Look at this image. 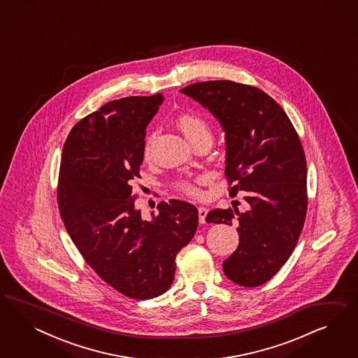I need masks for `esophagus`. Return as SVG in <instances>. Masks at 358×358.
I'll use <instances>...</instances> for the list:
<instances>
[{
  "label": "esophagus",
  "mask_w": 358,
  "mask_h": 358,
  "mask_svg": "<svg viewBox=\"0 0 358 358\" xmlns=\"http://www.w3.org/2000/svg\"><path fill=\"white\" fill-rule=\"evenodd\" d=\"M198 217H199V223H202V224H205V223H206V207H199V208H198Z\"/></svg>",
  "instance_id": "esophagus-1"
}]
</instances>
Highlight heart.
<instances>
[{"label": "heart", "instance_id": "1", "mask_svg": "<svg viewBox=\"0 0 358 358\" xmlns=\"http://www.w3.org/2000/svg\"><path fill=\"white\" fill-rule=\"evenodd\" d=\"M177 122H178L180 129L182 130V132L186 135V138L190 141H195V139L199 138V136H205V135L210 136V129H208V126H207L206 120H203V118H202L201 115H198V114H184V115H181V117L178 118ZM153 139H155V134L150 135V136L147 138L145 143H144L143 153H144L145 157H148L150 153H151ZM180 187H181L182 190H185V192H187L189 194H198V193H199V192H198V187H196L194 184L189 182V181L181 182Z\"/></svg>", "mask_w": 358, "mask_h": 358}]
</instances>
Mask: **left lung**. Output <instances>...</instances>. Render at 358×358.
<instances>
[{"label": "left lung", "instance_id": "1", "mask_svg": "<svg viewBox=\"0 0 358 358\" xmlns=\"http://www.w3.org/2000/svg\"><path fill=\"white\" fill-rule=\"evenodd\" d=\"M208 110L226 139V176L245 192L247 210L214 208L207 223H238V245L223 271L240 286L269 281L292 256L307 211V165L301 141L283 108L259 87L229 80L180 90Z\"/></svg>", "mask_w": 358, "mask_h": 358}]
</instances>
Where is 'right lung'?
<instances>
[{"instance_id":"add662e5","label":"right lung","mask_w":358,"mask_h":358,"mask_svg":"<svg viewBox=\"0 0 358 358\" xmlns=\"http://www.w3.org/2000/svg\"><path fill=\"white\" fill-rule=\"evenodd\" d=\"M163 101L157 93L105 103L71 130L60 164L57 202L66 232L93 271L134 299L171 287L176 256L198 227L192 203L163 201L147 220L131 196L145 129Z\"/></svg>"}]
</instances>
